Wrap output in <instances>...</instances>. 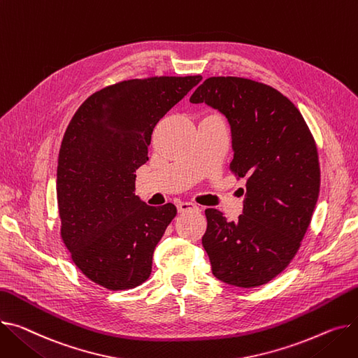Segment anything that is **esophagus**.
<instances>
[{
  "mask_svg": "<svg viewBox=\"0 0 358 358\" xmlns=\"http://www.w3.org/2000/svg\"><path fill=\"white\" fill-rule=\"evenodd\" d=\"M177 210L178 213H184V211H199V207L189 201H180L177 203Z\"/></svg>",
  "mask_w": 358,
  "mask_h": 358,
  "instance_id": "1",
  "label": "esophagus"
}]
</instances>
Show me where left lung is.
<instances>
[{"instance_id":"left-lung-1","label":"left lung","mask_w":358,"mask_h":358,"mask_svg":"<svg viewBox=\"0 0 358 358\" xmlns=\"http://www.w3.org/2000/svg\"><path fill=\"white\" fill-rule=\"evenodd\" d=\"M189 102L227 117L230 170L246 178L243 213L236 222L206 210L201 243L213 275L234 287H259L289 265L311 223L320 194L314 138L287 96L255 80L208 78Z\"/></svg>"}]
</instances>
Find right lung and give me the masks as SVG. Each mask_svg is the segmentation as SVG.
<instances>
[{
  "label": "right lung",
  "mask_w": 358,
  "mask_h": 358,
  "mask_svg": "<svg viewBox=\"0 0 358 358\" xmlns=\"http://www.w3.org/2000/svg\"><path fill=\"white\" fill-rule=\"evenodd\" d=\"M201 76L132 79L89 96L64 132L57 162L62 239L75 265L110 291L144 283L155 246L177 208L135 196L159 119Z\"/></svg>",
  "instance_id": "right-lung-1"
}]
</instances>
